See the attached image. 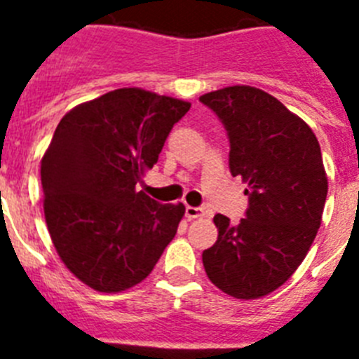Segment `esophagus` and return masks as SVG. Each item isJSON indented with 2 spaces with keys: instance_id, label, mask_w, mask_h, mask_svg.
Instances as JSON below:
<instances>
[{
  "instance_id": "obj_1",
  "label": "esophagus",
  "mask_w": 359,
  "mask_h": 359,
  "mask_svg": "<svg viewBox=\"0 0 359 359\" xmlns=\"http://www.w3.org/2000/svg\"><path fill=\"white\" fill-rule=\"evenodd\" d=\"M185 215L189 219H198V217H203L205 215V210L199 207H187L185 208Z\"/></svg>"
}]
</instances>
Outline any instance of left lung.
<instances>
[{"label":"left lung","mask_w":359,"mask_h":359,"mask_svg":"<svg viewBox=\"0 0 359 359\" xmlns=\"http://www.w3.org/2000/svg\"><path fill=\"white\" fill-rule=\"evenodd\" d=\"M223 122L230 172L248 189L246 217H214L217 241L203 252L212 284L230 297L261 298L280 287L315 241L327 176L315 133L280 100L252 86L199 97Z\"/></svg>","instance_id":"1"}]
</instances>
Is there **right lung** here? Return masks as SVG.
Segmentation results:
<instances>
[{"label":"right lung","mask_w":359,"mask_h":359,"mask_svg":"<svg viewBox=\"0 0 359 359\" xmlns=\"http://www.w3.org/2000/svg\"><path fill=\"white\" fill-rule=\"evenodd\" d=\"M189 102L122 88L62 116L41 160L44 219L57 253L102 293L136 286L156 266L185 214L136 190Z\"/></svg>","instance_id":"1"}]
</instances>
